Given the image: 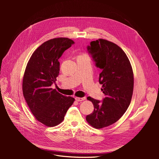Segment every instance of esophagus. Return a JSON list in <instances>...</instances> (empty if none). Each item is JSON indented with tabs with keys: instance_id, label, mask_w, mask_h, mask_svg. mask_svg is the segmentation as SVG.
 <instances>
[{
	"instance_id": "esophagus-1",
	"label": "esophagus",
	"mask_w": 159,
	"mask_h": 159,
	"mask_svg": "<svg viewBox=\"0 0 159 159\" xmlns=\"http://www.w3.org/2000/svg\"><path fill=\"white\" fill-rule=\"evenodd\" d=\"M75 99L77 101H84L85 99V97H83V98H75Z\"/></svg>"
}]
</instances>
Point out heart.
Instances as JSON below:
<instances>
[{"label":"heart","instance_id":"1","mask_svg":"<svg viewBox=\"0 0 159 159\" xmlns=\"http://www.w3.org/2000/svg\"><path fill=\"white\" fill-rule=\"evenodd\" d=\"M79 57H87L85 54H83V55H80Z\"/></svg>","mask_w":159,"mask_h":159}]
</instances>
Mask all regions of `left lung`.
<instances>
[{
	"instance_id": "8db88e82",
	"label": "left lung",
	"mask_w": 159,
	"mask_h": 159,
	"mask_svg": "<svg viewBox=\"0 0 159 159\" xmlns=\"http://www.w3.org/2000/svg\"><path fill=\"white\" fill-rule=\"evenodd\" d=\"M96 67L101 69L99 82L106 96L102 101L88 97L94 111L86 116L87 121L96 128L116 123L129 106L133 90V73L130 62L117 44L103 39L91 41L87 47Z\"/></svg>"
}]
</instances>
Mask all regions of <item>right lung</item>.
<instances>
[{
	"label": "right lung",
	"instance_id": "1",
	"mask_svg": "<svg viewBox=\"0 0 159 159\" xmlns=\"http://www.w3.org/2000/svg\"><path fill=\"white\" fill-rule=\"evenodd\" d=\"M74 43L66 38L43 43L33 53L26 68L22 80L24 97L36 119L47 126L62 122L75 101L51 88L60 72L58 59Z\"/></svg>",
	"mask_w": 159,
	"mask_h": 159
}]
</instances>
